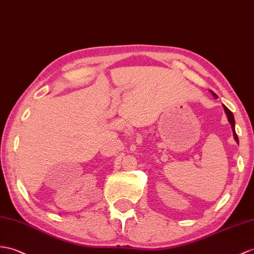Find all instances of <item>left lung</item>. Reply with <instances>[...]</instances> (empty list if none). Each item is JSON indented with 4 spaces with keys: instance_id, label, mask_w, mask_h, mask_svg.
<instances>
[{
    "instance_id": "1",
    "label": "left lung",
    "mask_w": 254,
    "mask_h": 254,
    "mask_svg": "<svg viewBox=\"0 0 254 254\" xmlns=\"http://www.w3.org/2000/svg\"><path fill=\"white\" fill-rule=\"evenodd\" d=\"M211 93H212V95L214 96V98H217V95L216 94L214 93V92H212L211 91ZM224 106V110H225V113H226V115H227V119H228V121H229V123H231V126H232V129H233V134H234V138H235V140L237 141V143H239V140H238V136H237V134H236V131H235V119H234V115H233V113L231 110H229L225 105H223Z\"/></svg>"
}]
</instances>
